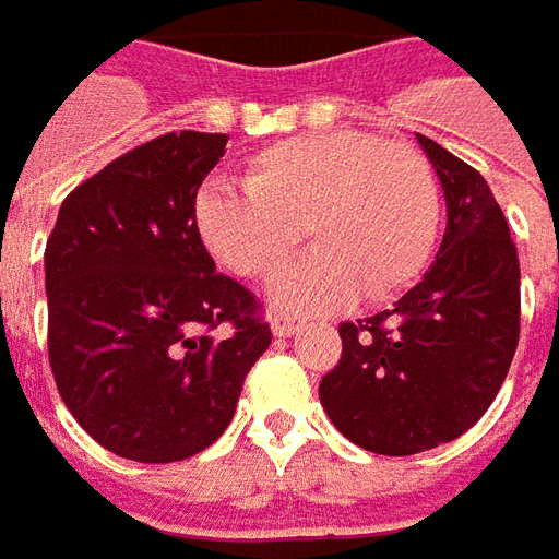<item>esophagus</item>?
I'll use <instances>...</instances> for the list:
<instances>
[{
  "mask_svg": "<svg viewBox=\"0 0 559 559\" xmlns=\"http://www.w3.org/2000/svg\"><path fill=\"white\" fill-rule=\"evenodd\" d=\"M271 329L276 337H292L295 331L301 329V319L288 317V313H271Z\"/></svg>",
  "mask_w": 559,
  "mask_h": 559,
  "instance_id": "esophagus-1",
  "label": "esophagus"
}]
</instances>
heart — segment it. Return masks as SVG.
<instances>
[{
  "mask_svg": "<svg viewBox=\"0 0 559 559\" xmlns=\"http://www.w3.org/2000/svg\"><path fill=\"white\" fill-rule=\"evenodd\" d=\"M246 191L206 185L194 218L213 258L242 280H267L298 252H317L276 280L273 301L334 310L356 295L390 298L426 271L441 225L432 164L407 142L329 130L264 145L246 160Z\"/></svg>",
  "mask_w": 559,
  "mask_h": 559,
  "instance_id": "obj_1",
  "label": "heart"
}]
</instances>
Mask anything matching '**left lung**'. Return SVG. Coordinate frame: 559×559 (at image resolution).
<instances>
[{"mask_svg": "<svg viewBox=\"0 0 559 559\" xmlns=\"http://www.w3.org/2000/svg\"><path fill=\"white\" fill-rule=\"evenodd\" d=\"M448 198L441 252L392 310L341 322V359L319 399L371 453L411 456L468 432L506 380L521 337L518 246L478 169L417 136Z\"/></svg>", "mask_w": 559, "mask_h": 559, "instance_id": "left-lung-1", "label": "left lung"}]
</instances>
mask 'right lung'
<instances>
[{"label":"right lung","instance_id":"add662e5","mask_svg":"<svg viewBox=\"0 0 559 559\" xmlns=\"http://www.w3.org/2000/svg\"><path fill=\"white\" fill-rule=\"evenodd\" d=\"M225 145L198 130L142 142L69 191L45 246L53 383L81 429L124 460L210 448L271 346L264 307L215 271L194 218Z\"/></svg>","mask_w":559,"mask_h":559}]
</instances>
